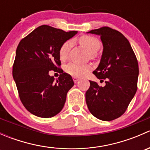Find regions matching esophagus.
<instances>
[{
  "mask_svg": "<svg viewBox=\"0 0 150 150\" xmlns=\"http://www.w3.org/2000/svg\"><path fill=\"white\" fill-rule=\"evenodd\" d=\"M73 81H74V82H75V83H76L78 82V81H79V79H78V78H77V77H73Z\"/></svg>",
  "mask_w": 150,
  "mask_h": 150,
  "instance_id": "esophagus-1",
  "label": "esophagus"
}]
</instances>
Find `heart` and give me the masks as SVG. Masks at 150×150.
Masks as SVG:
<instances>
[{"label":"heart","instance_id":"1","mask_svg":"<svg viewBox=\"0 0 150 150\" xmlns=\"http://www.w3.org/2000/svg\"><path fill=\"white\" fill-rule=\"evenodd\" d=\"M80 43L91 53V56L93 57L94 53H96L99 49L101 46V43L99 39L90 35H83L80 38ZM72 46V41L67 40L62 46L60 47L59 55L61 61H65L67 59L68 54ZM67 73L74 77H81L84 75L88 71L91 69V66L88 64H79L74 62H70L65 66Z\"/></svg>","mask_w":150,"mask_h":150}]
</instances>
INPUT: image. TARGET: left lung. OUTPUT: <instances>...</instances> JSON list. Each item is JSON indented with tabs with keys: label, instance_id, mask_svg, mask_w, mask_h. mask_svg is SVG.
Returning a JSON list of instances; mask_svg holds the SVG:
<instances>
[{
	"label": "left lung",
	"instance_id": "left-lung-1",
	"mask_svg": "<svg viewBox=\"0 0 150 150\" xmlns=\"http://www.w3.org/2000/svg\"><path fill=\"white\" fill-rule=\"evenodd\" d=\"M87 33L100 36L103 52L93 73L98 79L106 80V85L101 87L89 81L86 102L94 117L111 121L125 112L137 92L138 62L129 41L120 32L103 27Z\"/></svg>",
	"mask_w": 150,
	"mask_h": 150
}]
</instances>
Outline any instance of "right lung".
Segmentation results:
<instances>
[{
    "instance_id": "1",
    "label": "right lung",
    "mask_w": 150,
    "mask_h": 150,
    "mask_svg": "<svg viewBox=\"0 0 150 150\" xmlns=\"http://www.w3.org/2000/svg\"><path fill=\"white\" fill-rule=\"evenodd\" d=\"M77 33L41 25L19 42L12 73L21 102L31 114L48 118L62 110L74 82L57 67L61 65L59 51ZM57 69L61 73L58 79L49 75Z\"/></svg>"
}]
</instances>
